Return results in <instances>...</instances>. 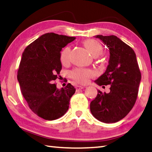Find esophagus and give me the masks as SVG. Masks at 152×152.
Wrapping results in <instances>:
<instances>
[{"label": "esophagus", "mask_w": 152, "mask_h": 152, "mask_svg": "<svg viewBox=\"0 0 152 152\" xmlns=\"http://www.w3.org/2000/svg\"><path fill=\"white\" fill-rule=\"evenodd\" d=\"M84 88V86H76V89L77 90H81Z\"/></svg>", "instance_id": "esophagus-1"}]
</instances>
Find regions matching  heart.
<instances>
[{"instance_id": "obj_1", "label": "heart", "mask_w": 152, "mask_h": 152, "mask_svg": "<svg viewBox=\"0 0 152 152\" xmlns=\"http://www.w3.org/2000/svg\"><path fill=\"white\" fill-rule=\"evenodd\" d=\"M86 49L89 50L90 53L92 54L94 57H97L102 55L103 52V48L102 45L96 39H87L84 43ZM70 48H66L63 50L60 55V60L62 64L65 65L68 64L70 60ZM72 78L79 83L84 84L88 81L89 79L94 75V73L92 71L83 69H76L72 72Z\"/></svg>"}]
</instances>
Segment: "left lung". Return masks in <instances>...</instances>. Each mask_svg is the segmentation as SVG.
Listing matches in <instances>:
<instances>
[{
    "instance_id": "left-lung-1",
    "label": "left lung",
    "mask_w": 152,
    "mask_h": 152,
    "mask_svg": "<svg viewBox=\"0 0 152 152\" xmlns=\"http://www.w3.org/2000/svg\"><path fill=\"white\" fill-rule=\"evenodd\" d=\"M109 49V65L95 82L99 86L110 85L109 93L97 90L90 103L92 115L100 122L114 123L127 115L137 98L141 74L135 53L116 36H94Z\"/></svg>"
}]
</instances>
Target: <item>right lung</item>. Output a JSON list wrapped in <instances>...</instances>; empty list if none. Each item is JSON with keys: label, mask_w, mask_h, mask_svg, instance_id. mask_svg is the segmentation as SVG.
<instances>
[{"label": "right lung", "mask_w": 152, "mask_h": 152, "mask_svg": "<svg viewBox=\"0 0 152 152\" xmlns=\"http://www.w3.org/2000/svg\"><path fill=\"white\" fill-rule=\"evenodd\" d=\"M75 39L46 33L26 47L22 54L18 73L22 94L30 109L45 120L62 116L75 92L70 83L61 88L54 83L62 69L60 51Z\"/></svg>", "instance_id": "1"}]
</instances>
